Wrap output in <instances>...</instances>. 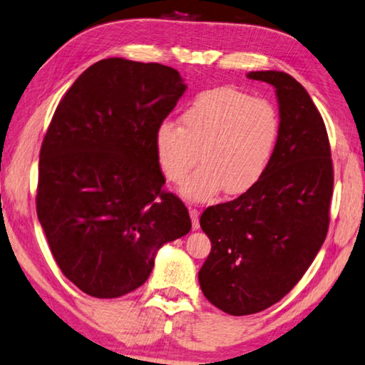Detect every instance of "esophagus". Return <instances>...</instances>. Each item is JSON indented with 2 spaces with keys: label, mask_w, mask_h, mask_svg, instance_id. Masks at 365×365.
Here are the masks:
<instances>
[{
  "label": "esophagus",
  "mask_w": 365,
  "mask_h": 365,
  "mask_svg": "<svg viewBox=\"0 0 365 365\" xmlns=\"http://www.w3.org/2000/svg\"><path fill=\"white\" fill-rule=\"evenodd\" d=\"M189 215H190V220H192V228L197 230L199 225V212L197 209H189Z\"/></svg>",
  "instance_id": "34e87169"
}]
</instances>
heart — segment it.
<instances>
[{
  "mask_svg": "<svg viewBox=\"0 0 365 365\" xmlns=\"http://www.w3.org/2000/svg\"><path fill=\"white\" fill-rule=\"evenodd\" d=\"M280 135V117L267 99L233 88L200 93L181 114V127L163 122L155 132V153L168 181L182 194L205 200L218 190L237 195L253 187L267 170Z\"/></svg>",
  "mask_w": 365,
  "mask_h": 365,
  "instance_id": "obj_1",
  "label": "heart"
}]
</instances>
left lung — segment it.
Returning <instances> with one entry per match:
<instances>
[{"mask_svg":"<svg viewBox=\"0 0 365 365\" xmlns=\"http://www.w3.org/2000/svg\"><path fill=\"white\" fill-rule=\"evenodd\" d=\"M248 78L276 88V150L253 187L200 215L212 243L200 289L235 317L277 304L304 277L327 238L334 181L327 127L307 89L284 71H251Z\"/></svg>","mask_w":365,"mask_h":365,"instance_id":"1","label":"left lung"}]
</instances>
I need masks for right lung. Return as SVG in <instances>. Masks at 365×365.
<instances>
[{
	"instance_id": "obj_1",
	"label": "right lung",
	"mask_w": 365,
	"mask_h": 365,
	"mask_svg": "<svg viewBox=\"0 0 365 365\" xmlns=\"http://www.w3.org/2000/svg\"><path fill=\"white\" fill-rule=\"evenodd\" d=\"M184 91L171 66L106 58L57 106L38 160L37 217L61 272L88 295L135 290L156 251L189 233L155 153L156 128Z\"/></svg>"
}]
</instances>
